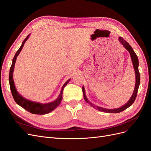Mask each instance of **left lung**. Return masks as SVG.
Listing matches in <instances>:
<instances>
[{
	"label": "left lung",
	"instance_id": "8db88e82",
	"mask_svg": "<svg viewBox=\"0 0 151 151\" xmlns=\"http://www.w3.org/2000/svg\"><path fill=\"white\" fill-rule=\"evenodd\" d=\"M118 40L120 42V43L123 45V47H124L128 52H129L130 55L132 59V64H133L134 68V70H135V88L134 90L133 94H132V96L130 97V99L128 101V102L125 104L124 105H123L122 106L117 108H114V109H107V108H104L102 107H100L98 106H96V105H94L92 103H91L89 99H88L86 96V91L84 86H83V96H84V98L85 99V101L89 103L91 106L95 108L96 109H97L98 111H103L105 113H120L123 111V110H125V109L128 108L130 107L131 105L134 103L135 101V100L137 97V94L138 92V89H139V87L140 85V76L139 74V60H138V57L137 56L136 53L134 52L133 48H132L130 45L126 41L123 40V38L120 37L118 38Z\"/></svg>",
	"mask_w": 151,
	"mask_h": 151
}]
</instances>
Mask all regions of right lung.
<instances>
[{
  "mask_svg": "<svg viewBox=\"0 0 151 151\" xmlns=\"http://www.w3.org/2000/svg\"><path fill=\"white\" fill-rule=\"evenodd\" d=\"M29 35L30 34L27 36V37L24 40V41L22 43L21 46L20 47L19 49L17 50V52L15 54L14 57L13 58L12 65L10 68L9 81L10 88H11L13 98L18 105H19L20 106L23 108L24 109H26V111H28L33 114H36V115H45V114L49 113L50 112L54 110V109H55L59 104H60L62 99V94H63V89H64V88L67 86V84L69 83L70 79L67 80L65 83V84L63 85L60 94H59L58 98L55 100V101L50 103H41L38 102L31 101V100H29L28 99H26L24 97H22V96L17 92L14 84V79H13V72H14V70L16 58L17 56L19 55L20 52H21L22 48L24 47L25 42L29 38Z\"/></svg>",
  "mask_w": 151,
  "mask_h": 151,
  "instance_id": "1",
  "label": "right lung"
}]
</instances>
